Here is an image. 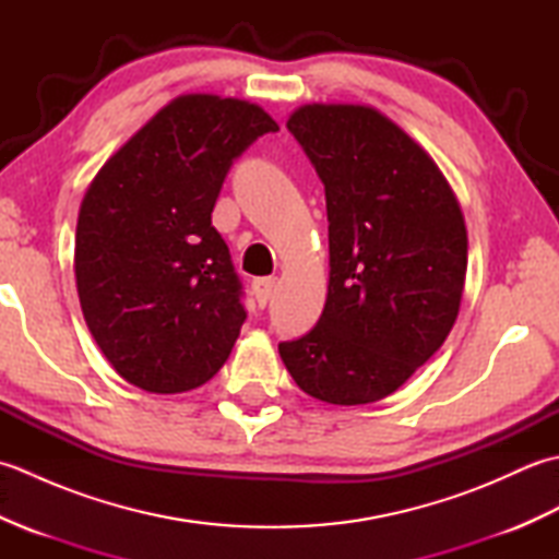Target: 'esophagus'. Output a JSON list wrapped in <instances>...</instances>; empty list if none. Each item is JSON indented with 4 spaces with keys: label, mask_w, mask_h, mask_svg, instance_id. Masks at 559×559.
<instances>
[{
    "label": "esophagus",
    "mask_w": 559,
    "mask_h": 559,
    "mask_svg": "<svg viewBox=\"0 0 559 559\" xmlns=\"http://www.w3.org/2000/svg\"><path fill=\"white\" fill-rule=\"evenodd\" d=\"M273 288H276V278H254V283H252V290H254V298H257V302L264 307L266 302H269V298H271V293H273Z\"/></svg>",
    "instance_id": "obj_1"
}]
</instances>
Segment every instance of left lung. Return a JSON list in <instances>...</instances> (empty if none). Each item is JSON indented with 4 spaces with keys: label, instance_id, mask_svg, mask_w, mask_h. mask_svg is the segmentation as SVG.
Listing matches in <instances>:
<instances>
[{
    "label": "left lung",
    "instance_id": "8db88e82",
    "mask_svg": "<svg viewBox=\"0 0 559 559\" xmlns=\"http://www.w3.org/2000/svg\"><path fill=\"white\" fill-rule=\"evenodd\" d=\"M326 194L329 295L278 353L305 394L384 399L442 346L468 264L459 201L435 160L365 105H305L288 120Z\"/></svg>",
    "mask_w": 559,
    "mask_h": 559
}]
</instances>
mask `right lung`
Instances as JSON below:
<instances>
[{
  "mask_svg": "<svg viewBox=\"0 0 559 559\" xmlns=\"http://www.w3.org/2000/svg\"><path fill=\"white\" fill-rule=\"evenodd\" d=\"M278 124L254 103L194 93L141 127L81 201L83 319L122 379L153 394L216 374L247 319L211 213L233 163Z\"/></svg>",
  "mask_w": 559,
  "mask_h": 559,
  "instance_id": "right-lung-1",
  "label": "right lung"
}]
</instances>
